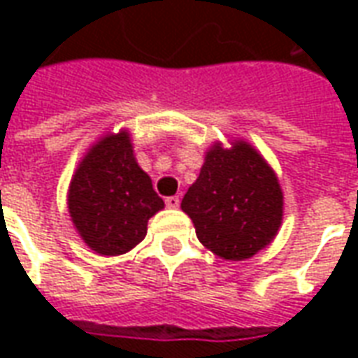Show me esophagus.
Here are the masks:
<instances>
[{"mask_svg": "<svg viewBox=\"0 0 358 358\" xmlns=\"http://www.w3.org/2000/svg\"><path fill=\"white\" fill-rule=\"evenodd\" d=\"M164 203H166V207L176 209V207H180V197L178 195H171V197H166V199H164Z\"/></svg>", "mask_w": 358, "mask_h": 358, "instance_id": "34e87169", "label": "esophagus"}]
</instances>
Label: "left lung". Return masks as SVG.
<instances>
[{
    "mask_svg": "<svg viewBox=\"0 0 358 358\" xmlns=\"http://www.w3.org/2000/svg\"><path fill=\"white\" fill-rule=\"evenodd\" d=\"M282 207L276 174L245 141L210 148L182 199L199 241L226 261H243L266 248L282 224Z\"/></svg>",
    "mask_w": 358,
    "mask_h": 358,
    "instance_id": "left-lung-1",
    "label": "left lung"
}]
</instances>
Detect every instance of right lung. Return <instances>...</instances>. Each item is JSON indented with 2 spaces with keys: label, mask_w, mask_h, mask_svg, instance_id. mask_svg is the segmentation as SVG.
Returning a JSON list of instances; mask_svg holds the SVG:
<instances>
[{
  "label": "right lung",
  "mask_w": 358,
  "mask_h": 358,
  "mask_svg": "<svg viewBox=\"0 0 358 358\" xmlns=\"http://www.w3.org/2000/svg\"><path fill=\"white\" fill-rule=\"evenodd\" d=\"M164 207L151 178L134 159L128 132L97 141L71 182L69 213L82 240L101 255H122L148 234Z\"/></svg>",
  "instance_id": "right-lung-1"
}]
</instances>
